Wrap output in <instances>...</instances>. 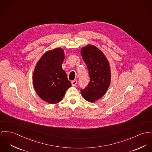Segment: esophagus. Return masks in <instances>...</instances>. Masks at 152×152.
Here are the masks:
<instances>
[{
  "label": "esophagus",
  "mask_w": 152,
  "mask_h": 152,
  "mask_svg": "<svg viewBox=\"0 0 152 152\" xmlns=\"http://www.w3.org/2000/svg\"><path fill=\"white\" fill-rule=\"evenodd\" d=\"M72 86H75L76 84H77V80H73V81H72Z\"/></svg>",
  "instance_id": "esophagus-1"
}]
</instances>
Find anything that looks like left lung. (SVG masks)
Returning a JSON list of instances; mask_svg holds the SVG:
<instances>
[{
    "label": "left lung",
    "instance_id": "1",
    "mask_svg": "<svg viewBox=\"0 0 152 152\" xmlns=\"http://www.w3.org/2000/svg\"><path fill=\"white\" fill-rule=\"evenodd\" d=\"M81 55L88 70L90 82L81 90L84 99L94 102L105 94L111 82V75L108 61L96 46L87 45L81 49Z\"/></svg>",
    "mask_w": 152,
    "mask_h": 152
}]
</instances>
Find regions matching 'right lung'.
Listing matches in <instances>:
<instances>
[{"instance_id":"obj_1","label":"right lung","mask_w":152,"mask_h":152,"mask_svg":"<svg viewBox=\"0 0 152 152\" xmlns=\"http://www.w3.org/2000/svg\"><path fill=\"white\" fill-rule=\"evenodd\" d=\"M65 58L63 49L46 52L38 61L33 75V83L38 96L50 104H56L64 98L72 84L62 68Z\"/></svg>"}]
</instances>
